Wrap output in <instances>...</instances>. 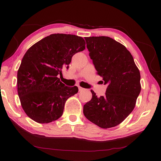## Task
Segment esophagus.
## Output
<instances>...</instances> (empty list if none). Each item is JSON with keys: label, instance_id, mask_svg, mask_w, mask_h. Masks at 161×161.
<instances>
[{"label": "esophagus", "instance_id": "esophagus-1", "mask_svg": "<svg viewBox=\"0 0 161 161\" xmlns=\"http://www.w3.org/2000/svg\"><path fill=\"white\" fill-rule=\"evenodd\" d=\"M84 90L83 88H81L80 86H79V91H82Z\"/></svg>", "mask_w": 161, "mask_h": 161}]
</instances>
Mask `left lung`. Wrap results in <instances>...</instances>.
Masks as SVG:
<instances>
[{
  "mask_svg": "<svg viewBox=\"0 0 161 161\" xmlns=\"http://www.w3.org/2000/svg\"><path fill=\"white\" fill-rule=\"evenodd\" d=\"M86 47L97 75L107 88L104 96L92 98L84 105L88 120L101 128L120 124L134 108L141 93V74L129 51L108 36L86 37Z\"/></svg>",
  "mask_w": 161,
  "mask_h": 161,
  "instance_id": "left-lung-1",
  "label": "left lung"
}]
</instances>
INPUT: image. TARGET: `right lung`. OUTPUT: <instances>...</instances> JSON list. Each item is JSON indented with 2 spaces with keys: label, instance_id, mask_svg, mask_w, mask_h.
I'll use <instances>...</instances> for the list:
<instances>
[{
  "label": "right lung",
  "instance_id": "right-lung-1",
  "mask_svg": "<svg viewBox=\"0 0 161 161\" xmlns=\"http://www.w3.org/2000/svg\"><path fill=\"white\" fill-rule=\"evenodd\" d=\"M85 45L81 36L53 34L27 50L17 73V90L21 107L30 118L44 124L62 115L66 100L77 93L78 88L65 86L58 76Z\"/></svg>",
  "mask_w": 161,
  "mask_h": 161
}]
</instances>
